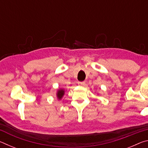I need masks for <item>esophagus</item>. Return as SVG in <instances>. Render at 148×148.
<instances>
[{"label": "esophagus", "instance_id": "obj_1", "mask_svg": "<svg viewBox=\"0 0 148 148\" xmlns=\"http://www.w3.org/2000/svg\"><path fill=\"white\" fill-rule=\"evenodd\" d=\"M78 85L79 86H84L85 84H86V82H78Z\"/></svg>", "mask_w": 148, "mask_h": 148}]
</instances>
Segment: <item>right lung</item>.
I'll use <instances>...</instances> for the list:
<instances>
[{
	"label": "right lung",
	"instance_id": "obj_1",
	"mask_svg": "<svg viewBox=\"0 0 148 148\" xmlns=\"http://www.w3.org/2000/svg\"><path fill=\"white\" fill-rule=\"evenodd\" d=\"M64 95V89H59L58 90V91H57V99H58L59 100H61L62 97H63V95Z\"/></svg>",
	"mask_w": 148,
	"mask_h": 148
}]
</instances>
